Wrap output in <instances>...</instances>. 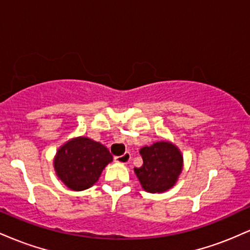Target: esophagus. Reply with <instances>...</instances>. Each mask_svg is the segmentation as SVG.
I'll use <instances>...</instances> for the list:
<instances>
[{
    "instance_id": "1",
    "label": "esophagus",
    "mask_w": 250,
    "mask_h": 250,
    "mask_svg": "<svg viewBox=\"0 0 250 250\" xmlns=\"http://www.w3.org/2000/svg\"><path fill=\"white\" fill-rule=\"evenodd\" d=\"M114 160H115V162L121 163V165H127V163L130 161V154L127 151V153L121 155V156H115Z\"/></svg>"
}]
</instances>
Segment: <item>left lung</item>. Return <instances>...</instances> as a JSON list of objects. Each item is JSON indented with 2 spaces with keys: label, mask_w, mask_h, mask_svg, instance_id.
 Instances as JSON below:
<instances>
[{
  "label": "left lung",
  "mask_w": 250,
  "mask_h": 250,
  "mask_svg": "<svg viewBox=\"0 0 250 250\" xmlns=\"http://www.w3.org/2000/svg\"><path fill=\"white\" fill-rule=\"evenodd\" d=\"M143 165L134 168L142 188L148 193H163L176 183L183 168V156L171 142L160 141L140 150Z\"/></svg>",
  "instance_id": "8db88e82"
}]
</instances>
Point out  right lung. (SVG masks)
<instances>
[{
    "mask_svg": "<svg viewBox=\"0 0 250 250\" xmlns=\"http://www.w3.org/2000/svg\"><path fill=\"white\" fill-rule=\"evenodd\" d=\"M113 161L104 146L88 137L71 139L57 150L54 168L59 179L71 190L81 191L95 185L103 169Z\"/></svg>",
    "mask_w": 250,
    "mask_h": 250,
    "instance_id": "obj_1",
    "label": "right lung"
}]
</instances>
